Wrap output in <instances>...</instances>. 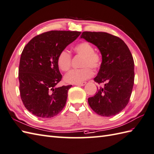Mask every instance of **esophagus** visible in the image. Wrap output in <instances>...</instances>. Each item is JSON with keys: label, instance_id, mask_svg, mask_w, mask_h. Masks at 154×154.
Instances as JSON below:
<instances>
[{"label": "esophagus", "instance_id": "obj_1", "mask_svg": "<svg viewBox=\"0 0 154 154\" xmlns=\"http://www.w3.org/2000/svg\"><path fill=\"white\" fill-rule=\"evenodd\" d=\"M85 85H86V82H83V83H81L75 84V85H77V86H80V87H82V86H85Z\"/></svg>", "mask_w": 154, "mask_h": 154}]
</instances>
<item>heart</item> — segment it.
<instances>
[{
	"label": "heart",
	"mask_w": 154,
	"mask_h": 154,
	"mask_svg": "<svg viewBox=\"0 0 154 154\" xmlns=\"http://www.w3.org/2000/svg\"><path fill=\"white\" fill-rule=\"evenodd\" d=\"M73 51L77 55L83 56L80 69L70 71L64 77V81L67 83L78 84L83 83L93 75V69H98L101 66L102 57L99 53L94 52V47L88 42H81L74 46ZM71 56L66 50L61 51L57 58V65L62 71H69L71 68Z\"/></svg>",
	"instance_id": "heart-1"
}]
</instances>
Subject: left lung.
<instances>
[{
  "instance_id": "8db88e82",
  "label": "left lung",
  "mask_w": 154,
  "mask_h": 154,
  "mask_svg": "<svg viewBox=\"0 0 154 154\" xmlns=\"http://www.w3.org/2000/svg\"><path fill=\"white\" fill-rule=\"evenodd\" d=\"M81 38L97 46L102 58L100 68L94 80L98 83H104V87L88 98V104L99 116H116L127 106L133 91V56L123 40L108 33L84 31Z\"/></svg>"
}]
</instances>
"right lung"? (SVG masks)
Instances as JSON below:
<instances>
[{"instance_id": "obj_1", "label": "right lung", "mask_w": 154, "mask_h": 154, "mask_svg": "<svg viewBox=\"0 0 154 154\" xmlns=\"http://www.w3.org/2000/svg\"><path fill=\"white\" fill-rule=\"evenodd\" d=\"M80 34L48 31L33 37L24 47L19 66L20 92L23 105L34 116L51 118L65 106L71 85L56 87L62 78L57 58Z\"/></svg>"}]
</instances>
